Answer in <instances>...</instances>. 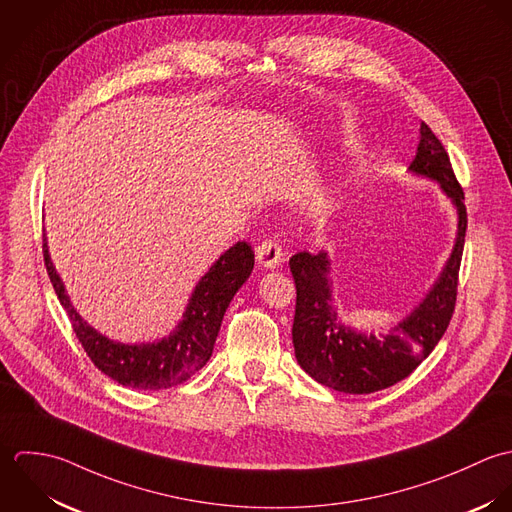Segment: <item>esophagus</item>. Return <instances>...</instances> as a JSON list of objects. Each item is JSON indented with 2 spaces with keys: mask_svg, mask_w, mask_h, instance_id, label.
Listing matches in <instances>:
<instances>
[{
  "mask_svg": "<svg viewBox=\"0 0 512 512\" xmlns=\"http://www.w3.org/2000/svg\"><path fill=\"white\" fill-rule=\"evenodd\" d=\"M257 261L265 267V269H275L281 261H283V249L277 241V237H269V239H263L259 245H257Z\"/></svg>",
  "mask_w": 512,
  "mask_h": 512,
  "instance_id": "obj_1",
  "label": "esophagus"
}]
</instances>
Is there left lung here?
<instances>
[{
	"mask_svg": "<svg viewBox=\"0 0 512 512\" xmlns=\"http://www.w3.org/2000/svg\"><path fill=\"white\" fill-rule=\"evenodd\" d=\"M433 178L459 209L453 253L423 303L386 336H364L336 322L330 303L326 253H295L289 261L297 285L293 344L301 368L318 384L344 394H372L398 384L431 354L445 334L455 303L465 245L467 207L441 140L421 122V140L409 166Z\"/></svg>",
	"mask_w": 512,
	"mask_h": 512,
	"instance_id": "8db88e82",
	"label": "left lung"
}]
</instances>
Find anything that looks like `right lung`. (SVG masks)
Wrapping results in <instances>:
<instances>
[{"label": "right lung", "mask_w": 512, "mask_h": 512, "mask_svg": "<svg viewBox=\"0 0 512 512\" xmlns=\"http://www.w3.org/2000/svg\"><path fill=\"white\" fill-rule=\"evenodd\" d=\"M43 259L59 303L67 310L73 332L87 356L108 378L136 390H166L186 382L204 368L221 328L223 314L237 289L251 275L255 263L251 245L247 241H239L225 251L202 277L184 320L168 340L128 346L104 338L77 314L49 259L45 233Z\"/></svg>", "instance_id": "1"}]
</instances>
